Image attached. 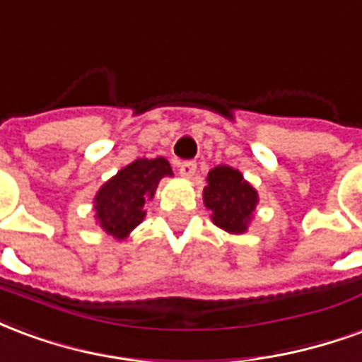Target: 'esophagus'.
<instances>
[{
	"label": "esophagus",
	"mask_w": 362,
	"mask_h": 362,
	"mask_svg": "<svg viewBox=\"0 0 362 362\" xmlns=\"http://www.w3.org/2000/svg\"><path fill=\"white\" fill-rule=\"evenodd\" d=\"M194 171H197V162H192V160H185V162L179 163V173H181L183 177H192V175H194Z\"/></svg>",
	"instance_id": "1"
}]
</instances>
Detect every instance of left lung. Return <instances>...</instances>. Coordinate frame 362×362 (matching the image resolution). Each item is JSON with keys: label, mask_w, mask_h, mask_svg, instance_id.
I'll return each mask as SVG.
<instances>
[{"label": "left lung", "mask_w": 362, "mask_h": 362, "mask_svg": "<svg viewBox=\"0 0 362 362\" xmlns=\"http://www.w3.org/2000/svg\"><path fill=\"white\" fill-rule=\"evenodd\" d=\"M257 191L233 168L218 165L208 173L204 204L214 212L212 220L218 228L231 233H243L257 206Z\"/></svg>", "instance_id": "1"}]
</instances>
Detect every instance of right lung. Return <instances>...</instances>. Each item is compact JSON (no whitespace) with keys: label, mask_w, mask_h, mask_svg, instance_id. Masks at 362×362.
I'll return each instance as SVG.
<instances>
[{"label":"right lung","mask_w":362,"mask_h":362,"mask_svg":"<svg viewBox=\"0 0 362 362\" xmlns=\"http://www.w3.org/2000/svg\"><path fill=\"white\" fill-rule=\"evenodd\" d=\"M163 175H171L168 160H134L100 189L96 218L110 235L123 239L144 218V202L152 199Z\"/></svg>","instance_id":"right-lung-1"}]
</instances>
